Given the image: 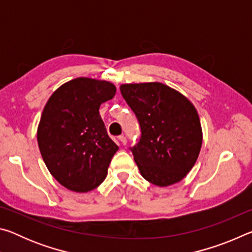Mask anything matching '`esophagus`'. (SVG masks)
<instances>
[{"label": "esophagus", "instance_id": "esophagus-1", "mask_svg": "<svg viewBox=\"0 0 252 252\" xmlns=\"http://www.w3.org/2000/svg\"><path fill=\"white\" fill-rule=\"evenodd\" d=\"M119 140H120V142L123 144V146H126V136L125 135H120V136H119Z\"/></svg>", "mask_w": 252, "mask_h": 252}]
</instances>
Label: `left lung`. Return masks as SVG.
I'll return each instance as SVG.
<instances>
[{"instance_id":"left-lung-1","label":"left lung","mask_w":252,"mask_h":252,"mask_svg":"<svg viewBox=\"0 0 252 252\" xmlns=\"http://www.w3.org/2000/svg\"><path fill=\"white\" fill-rule=\"evenodd\" d=\"M121 94L141 130L130 150L141 176L159 187L181 181L198 159L202 130L193 104L159 82L122 84Z\"/></svg>"}]
</instances>
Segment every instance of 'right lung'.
Segmentation results:
<instances>
[{
    "instance_id": "right-lung-1",
    "label": "right lung",
    "mask_w": 252,
    "mask_h": 252,
    "mask_svg": "<svg viewBox=\"0 0 252 252\" xmlns=\"http://www.w3.org/2000/svg\"><path fill=\"white\" fill-rule=\"evenodd\" d=\"M116 92L108 81L78 78L61 85L45 104L37 143L49 171L66 189L88 192L104 181L119 147L99 109Z\"/></svg>"
}]
</instances>
